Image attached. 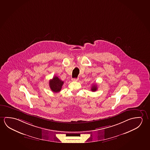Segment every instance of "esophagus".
Listing matches in <instances>:
<instances>
[{
	"label": "esophagus",
	"mask_w": 150,
	"mask_h": 150,
	"mask_svg": "<svg viewBox=\"0 0 150 150\" xmlns=\"http://www.w3.org/2000/svg\"><path fill=\"white\" fill-rule=\"evenodd\" d=\"M78 80V78L72 79V81H77Z\"/></svg>",
	"instance_id": "obj_1"
}]
</instances>
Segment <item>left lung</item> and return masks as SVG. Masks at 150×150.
Instances as JSON below:
<instances>
[{
    "label": "left lung",
    "mask_w": 150,
    "mask_h": 150,
    "mask_svg": "<svg viewBox=\"0 0 150 150\" xmlns=\"http://www.w3.org/2000/svg\"><path fill=\"white\" fill-rule=\"evenodd\" d=\"M91 90L92 92H95L96 91L98 90L97 85L96 84H93V86H92V87H91Z\"/></svg>",
    "instance_id": "1"
}]
</instances>
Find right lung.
Here are the masks:
<instances>
[{"mask_svg": "<svg viewBox=\"0 0 150 150\" xmlns=\"http://www.w3.org/2000/svg\"><path fill=\"white\" fill-rule=\"evenodd\" d=\"M64 81H62L57 76H54L49 81V85L51 90L54 93H58L62 90Z\"/></svg>", "mask_w": 150, "mask_h": 150, "instance_id": "1", "label": "right lung"}]
</instances>
